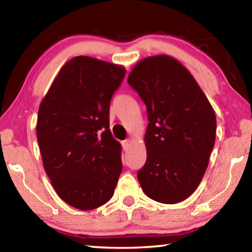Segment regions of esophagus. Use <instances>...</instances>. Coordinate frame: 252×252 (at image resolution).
Returning a JSON list of instances; mask_svg holds the SVG:
<instances>
[{
    "label": "esophagus",
    "mask_w": 252,
    "mask_h": 252,
    "mask_svg": "<svg viewBox=\"0 0 252 252\" xmlns=\"http://www.w3.org/2000/svg\"><path fill=\"white\" fill-rule=\"evenodd\" d=\"M130 146H131V140H125V141L122 142V147H123V150L125 151H127L130 149Z\"/></svg>",
    "instance_id": "1"
}]
</instances>
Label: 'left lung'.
I'll use <instances>...</instances> for the list:
<instances>
[{"label": "left lung", "mask_w": 252, "mask_h": 252, "mask_svg": "<svg viewBox=\"0 0 252 252\" xmlns=\"http://www.w3.org/2000/svg\"><path fill=\"white\" fill-rule=\"evenodd\" d=\"M127 83L146 103L147 161L138 171L143 192L174 204L194 192L208 168L217 120L210 102L192 74L172 57L140 61Z\"/></svg>", "instance_id": "left-lung-1"}]
</instances>
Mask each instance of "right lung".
<instances>
[{"mask_svg":"<svg viewBox=\"0 0 252 252\" xmlns=\"http://www.w3.org/2000/svg\"><path fill=\"white\" fill-rule=\"evenodd\" d=\"M125 75L122 65L75 57L59 71L40 104L36 136L44 170L59 197L80 210L108 202L122 171L109 109Z\"/></svg>","mask_w":252,"mask_h":252,"instance_id":"right-lung-1","label":"right lung"}]
</instances>
